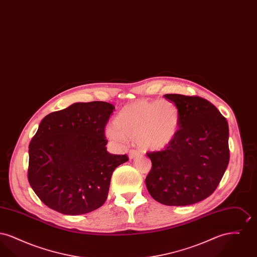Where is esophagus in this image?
I'll return each mask as SVG.
<instances>
[{"mask_svg": "<svg viewBox=\"0 0 257 257\" xmlns=\"http://www.w3.org/2000/svg\"><path fill=\"white\" fill-rule=\"evenodd\" d=\"M142 155V152L139 151V150H136V149H130L129 151V158L130 159H135L137 157H140Z\"/></svg>", "mask_w": 257, "mask_h": 257, "instance_id": "1", "label": "esophagus"}]
</instances>
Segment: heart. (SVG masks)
<instances>
[{"label":"heart","instance_id":"1","mask_svg":"<svg viewBox=\"0 0 257 257\" xmlns=\"http://www.w3.org/2000/svg\"><path fill=\"white\" fill-rule=\"evenodd\" d=\"M179 125L180 112L170 100H138L117 112L112 120L113 128H108L106 133L115 142L137 140L145 149L161 150L173 142Z\"/></svg>","mask_w":257,"mask_h":257}]
</instances>
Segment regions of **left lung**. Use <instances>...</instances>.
<instances>
[{
    "instance_id": "left-lung-1",
    "label": "left lung",
    "mask_w": 257,
    "mask_h": 257,
    "mask_svg": "<svg viewBox=\"0 0 257 257\" xmlns=\"http://www.w3.org/2000/svg\"><path fill=\"white\" fill-rule=\"evenodd\" d=\"M180 112L179 131L169 147L147 153L152 168L146 178L156 201L186 206L211 196L229 162L228 123L212 103L199 96L166 94Z\"/></svg>"
}]
</instances>
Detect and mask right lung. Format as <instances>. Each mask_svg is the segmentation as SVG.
I'll list each match as a JSON object with an SVG mask.
<instances>
[{
	"label": "right lung",
	"instance_id": "obj_1",
	"mask_svg": "<svg viewBox=\"0 0 257 257\" xmlns=\"http://www.w3.org/2000/svg\"><path fill=\"white\" fill-rule=\"evenodd\" d=\"M114 106L75 103L46 115L29 147L28 180L39 199L64 215H83L107 199L113 171L129 158L107 151Z\"/></svg>",
	"mask_w": 257,
	"mask_h": 257
}]
</instances>
